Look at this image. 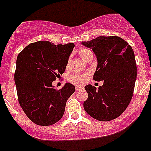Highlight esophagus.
<instances>
[{
	"label": "esophagus",
	"instance_id": "34e87169",
	"mask_svg": "<svg viewBox=\"0 0 151 151\" xmlns=\"http://www.w3.org/2000/svg\"><path fill=\"white\" fill-rule=\"evenodd\" d=\"M83 89V87H81V86H76V91H81V90Z\"/></svg>",
	"mask_w": 151,
	"mask_h": 151
}]
</instances>
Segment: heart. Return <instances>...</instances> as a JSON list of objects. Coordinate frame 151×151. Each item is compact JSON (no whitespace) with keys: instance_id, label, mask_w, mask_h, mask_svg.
Returning a JSON list of instances; mask_svg holds the SVG:
<instances>
[{"instance_id":"obj_1","label":"heart","mask_w":151,"mask_h":151,"mask_svg":"<svg viewBox=\"0 0 151 151\" xmlns=\"http://www.w3.org/2000/svg\"><path fill=\"white\" fill-rule=\"evenodd\" d=\"M78 55L81 57V58L84 59L85 60H88L90 58L93 57V54L89 49L87 48H82L78 50ZM88 78V75H82V74H78V73H74L72 76H70V81L74 85H82L84 83L87 81Z\"/></svg>"}]
</instances>
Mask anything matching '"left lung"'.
<instances>
[{
	"label": "left lung",
	"instance_id": "8db88e82",
	"mask_svg": "<svg viewBox=\"0 0 151 151\" xmlns=\"http://www.w3.org/2000/svg\"><path fill=\"white\" fill-rule=\"evenodd\" d=\"M81 44L92 48L96 56L98 64L93 78L103 81L98 90L91 85L85 87L88 97L84 109L98 121L114 120L126 110L133 95L137 76L133 50L117 36L99 37Z\"/></svg>",
	"mask_w": 151,
	"mask_h": 151
}]
</instances>
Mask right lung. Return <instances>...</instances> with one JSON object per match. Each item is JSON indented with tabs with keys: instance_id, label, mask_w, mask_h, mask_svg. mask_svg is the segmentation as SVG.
<instances>
[{
	"instance_id": "right-lung-1",
	"label": "right lung",
	"mask_w": 151,
	"mask_h": 151,
	"mask_svg": "<svg viewBox=\"0 0 151 151\" xmlns=\"http://www.w3.org/2000/svg\"><path fill=\"white\" fill-rule=\"evenodd\" d=\"M74 46L39 41L29 44L18 55L14 78L19 103L35 124L50 126L63 117L75 86L66 83L56 90L52 81L65 72Z\"/></svg>"
}]
</instances>
